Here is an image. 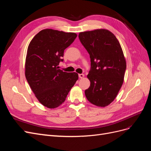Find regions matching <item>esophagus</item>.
<instances>
[{
    "label": "esophagus",
    "instance_id": "1",
    "mask_svg": "<svg viewBox=\"0 0 151 151\" xmlns=\"http://www.w3.org/2000/svg\"><path fill=\"white\" fill-rule=\"evenodd\" d=\"M84 77V75L83 74H79V78H81V79L83 78Z\"/></svg>",
    "mask_w": 151,
    "mask_h": 151
}]
</instances>
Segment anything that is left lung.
<instances>
[{
    "mask_svg": "<svg viewBox=\"0 0 151 151\" xmlns=\"http://www.w3.org/2000/svg\"><path fill=\"white\" fill-rule=\"evenodd\" d=\"M79 38L89 53V88L85 91L88 101L104 107L115 99L123 83L126 61L121 45L111 31L104 29L81 32Z\"/></svg>",
    "mask_w": 151,
    "mask_h": 151,
    "instance_id": "left-lung-1",
    "label": "left lung"
}]
</instances>
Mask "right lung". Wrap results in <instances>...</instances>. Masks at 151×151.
Returning <instances> with one entry per match:
<instances>
[{
	"mask_svg": "<svg viewBox=\"0 0 151 151\" xmlns=\"http://www.w3.org/2000/svg\"><path fill=\"white\" fill-rule=\"evenodd\" d=\"M77 37L74 33L45 29L32 39L25 62V76L40 103L48 108L60 106L78 79L76 72L58 69L65 49Z\"/></svg>",
	"mask_w": 151,
	"mask_h": 151,
	"instance_id": "add662e5",
	"label": "right lung"
}]
</instances>
